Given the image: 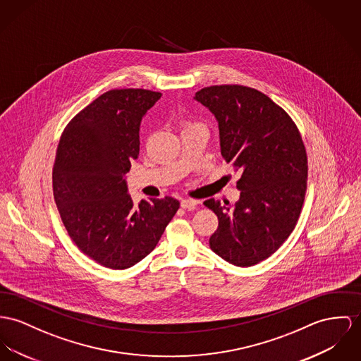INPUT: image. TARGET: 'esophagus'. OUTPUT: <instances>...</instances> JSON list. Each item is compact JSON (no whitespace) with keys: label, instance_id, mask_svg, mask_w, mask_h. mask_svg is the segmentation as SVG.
I'll use <instances>...</instances> for the list:
<instances>
[{"label":"esophagus","instance_id":"34e87169","mask_svg":"<svg viewBox=\"0 0 361 361\" xmlns=\"http://www.w3.org/2000/svg\"><path fill=\"white\" fill-rule=\"evenodd\" d=\"M197 204H199V202L195 199H183L181 200V207L187 209V210H194Z\"/></svg>","mask_w":361,"mask_h":361}]
</instances>
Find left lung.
I'll return each instance as SVG.
<instances>
[{"label":"left lung","instance_id":"obj_1","mask_svg":"<svg viewBox=\"0 0 361 361\" xmlns=\"http://www.w3.org/2000/svg\"><path fill=\"white\" fill-rule=\"evenodd\" d=\"M219 121L221 155L242 173L235 206L212 197L204 206L219 217L210 249L236 267L271 257L300 219L307 158L301 133L275 102L243 85H214L195 93Z\"/></svg>","mask_w":361,"mask_h":361}]
</instances>
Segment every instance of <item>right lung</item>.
Instances as JSON below:
<instances>
[{"mask_svg":"<svg viewBox=\"0 0 361 361\" xmlns=\"http://www.w3.org/2000/svg\"><path fill=\"white\" fill-rule=\"evenodd\" d=\"M161 96L109 90L68 122L57 145L52 181L61 221L83 254L110 269L145 258L180 207L171 196L135 206L125 181L139 157L141 119Z\"/></svg>","mask_w":361,"mask_h":361,"instance_id":"obj_1","label":"right lung"}]
</instances>
